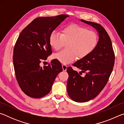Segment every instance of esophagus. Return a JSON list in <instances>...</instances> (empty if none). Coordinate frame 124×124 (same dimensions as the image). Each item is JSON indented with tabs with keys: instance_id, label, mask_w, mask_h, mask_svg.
I'll use <instances>...</instances> for the list:
<instances>
[{
	"instance_id": "34e87169",
	"label": "esophagus",
	"mask_w": 124,
	"mask_h": 124,
	"mask_svg": "<svg viewBox=\"0 0 124 124\" xmlns=\"http://www.w3.org/2000/svg\"><path fill=\"white\" fill-rule=\"evenodd\" d=\"M62 69H63V70L64 71H66V70H67V65L63 64H62Z\"/></svg>"
}]
</instances>
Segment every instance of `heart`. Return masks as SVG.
Segmentation results:
<instances>
[{"instance_id":"1","label":"heart","mask_w":124,"mask_h":124,"mask_svg":"<svg viewBox=\"0 0 124 124\" xmlns=\"http://www.w3.org/2000/svg\"><path fill=\"white\" fill-rule=\"evenodd\" d=\"M50 44L56 51L67 43L66 50L54 54L53 58L63 64L74 61L77 56L83 58L95 49L98 43V36L95 31L87 29L77 24L64 27L61 33L54 32L50 35Z\"/></svg>"}]
</instances>
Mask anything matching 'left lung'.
<instances>
[{
    "label": "left lung",
    "mask_w": 124,
    "mask_h": 124,
    "mask_svg": "<svg viewBox=\"0 0 124 124\" xmlns=\"http://www.w3.org/2000/svg\"><path fill=\"white\" fill-rule=\"evenodd\" d=\"M81 21L97 31L99 39L91 54L73 64L86 73L85 77H81L72 67L67 69L69 75L67 92L71 99L77 102L89 101L100 93L108 82L115 62L112 41L105 29L97 23Z\"/></svg>",
    "instance_id": "8db88e82"
}]
</instances>
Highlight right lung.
I'll use <instances>...</instances> for the list:
<instances>
[{
  "instance_id": "obj_1",
  "label": "right lung",
  "mask_w": 124,
  "mask_h": 124,
  "mask_svg": "<svg viewBox=\"0 0 124 124\" xmlns=\"http://www.w3.org/2000/svg\"><path fill=\"white\" fill-rule=\"evenodd\" d=\"M68 15H60L35 18L25 27L15 45L13 63L19 86L29 97L39 98L49 93L56 76L62 71L57 60L48 66L40 63L52 54L49 38Z\"/></svg>"
}]
</instances>
